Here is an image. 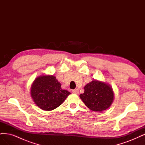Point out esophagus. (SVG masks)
Here are the masks:
<instances>
[{"label":"esophagus","mask_w":145,"mask_h":145,"mask_svg":"<svg viewBox=\"0 0 145 145\" xmlns=\"http://www.w3.org/2000/svg\"><path fill=\"white\" fill-rule=\"evenodd\" d=\"M72 91V93H73L74 94H78V93H79V91H78V89H73Z\"/></svg>","instance_id":"esophagus-1"}]
</instances>
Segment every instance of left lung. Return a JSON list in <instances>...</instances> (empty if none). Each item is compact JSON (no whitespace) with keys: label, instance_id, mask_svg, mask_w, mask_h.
<instances>
[{"label":"left lung","instance_id":"obj_1","mask_svg":"<svg viewBox=\"0 0 145 145\" xmlns=\"http://www.w3.org/2000/svg\"><path fill=\"white\" fill-rule=\"evenodd\" d=\"M84 93L80 98L91 110L102 112L107 109L114 99V93L111 85L106 82L93 80L84 87Z\"/></svg>","mask_w":145,"mask_h":145}]
</instances>
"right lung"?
Returning a JSON list of instances; mask_svg holds the SVG:
<instances>
[{"mask_svg":"<svg viewBox=\"0 0 145 145\" xmlns=\"http://www.w3.org/2000/svg\"><path fill=\"white\" fill-rule=\"evenodd\" d=\"M31 96L34 103L44 111H52L59 106L71 94L61 88L60 83L53 75L39 76L32 83Z\"/></svg>","mask_w":145,"mask_h":145,"instance_id":"right-lung-1","label":"right lung"}]
</instances>
